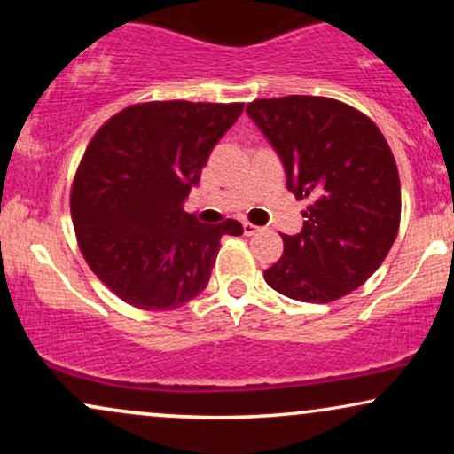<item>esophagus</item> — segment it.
<instances>
[{
	"mask_svg": "<svg viewBox=\"0 0 454 454\" xmlns=\"http://www.w3.org/2000/svg\"><path fill=\"white\" fill-rule=\"evenodd\" d=\"M260 231H262V228L254 226V223H249V222H243V232L247 234V237H252V234H256V232H260Z\"/></svg>",
	"mask_w": 454,
	"mask_h": 454,
	"instance_id": "esophagus-1",
	"label": "esophagus"
}]
</instances>
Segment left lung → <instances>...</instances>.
I'll use <instances>...</instances> for the list:
<instances>
[{
  "instance_id": "8db88e82",
  "label": "left lung",
  "mask_w": 454,
  "mask_h": 454,
  "mask_svg": "<svg viewBox=\"0 0 454 454\" xmlns=\"http://www.w3.org/2000/svg\"><path fill=\"white\" fill-rule=\"evenodd\" d=\"M296 198H309L303 231L264 279L303 303H331L376 273L401 217L397 164L376 123L340 100L286 96L247 104Z\"/></svg>"
}]
</instances>
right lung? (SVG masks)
I'll return each mask as SVG.
<instances>
[{"label": "right lung", "mask_w": 454, "mask_h": 454, "mask_svg": "<svg viewBox=\"0 0 454 454\" xmlns=\"http://www.w3.org/2000/svg\"><path fill=\"white\" fill-rule=\"evenodd\" d=\"M243 104L147 102L117 113L82 155L72 222L98 279L138 309L181 307L207 288L223 234L237 220L200 223L184 211L213 147Z\"/></svg>", "instance_id": "obj_1"}]
</instances>
